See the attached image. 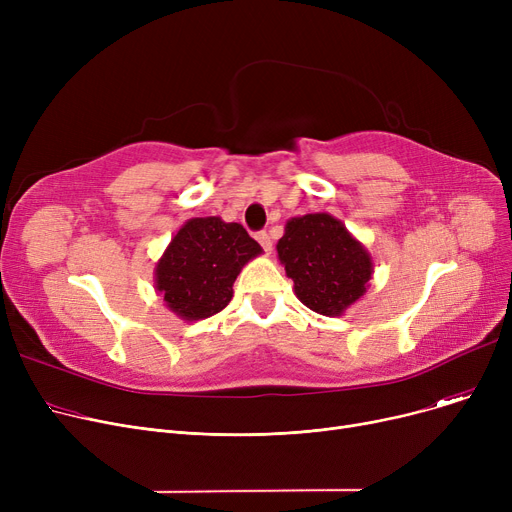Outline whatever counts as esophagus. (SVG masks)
I'll list each match as a JSON object with an SVG mask.
<instances>
[{
  "label": "esophagus",
  "instance_id": "1",
  "mask_svg": "<svg viewBox=\"0 0 512 512\" xmlns=\"http://www.w3.org/2000/svg\"><path fill=\"white\" fill-rule=\"evenodd\" d=\"M255 238H257L259 245L263 247V251H265L267 255H270V253H272V238H270V234L261 230V232H257V234H255Z\"/></svg>",
  "mask_w": 512,
  "mask_h": 512
}]
</instances>
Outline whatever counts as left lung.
Here are the masks:
<instances>
[{
    "label": "left lung",
    "mask_w": 512,
    "mask_h": 512,
    "mask_svg": "<svg viewBox=\"0 0 512 512\" xmlns=\"http://www.w3.org/2000/svg\"><path fill=\"white\" fill-rule=\"evenodd\" d=\"M276 251L297 299L319 315H344L369 288L371 253L330 213L290 218Z\"/></svg>",
    "instance_id": "obj_1"
}]
</instances>
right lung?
I'll return each mask as SVG.
<instances>
[{
	"mask_svg": "<svg viewBox=\"0 0 512 512\" xmlns=\"http://www.w3.org/2000/svg\"><path fill=\"white\" fill-rule=\"evenodd\" d=\"M261 253L259 242L240 224L218 215L191 218L155 263V290L184 321L211 317L230 303L236 276Z\"/></svg>",
	"mask_w": 512,
	"mask_h": 512,
	"instance_id": "1",
	"label": "right lung"
}]
</instances>
